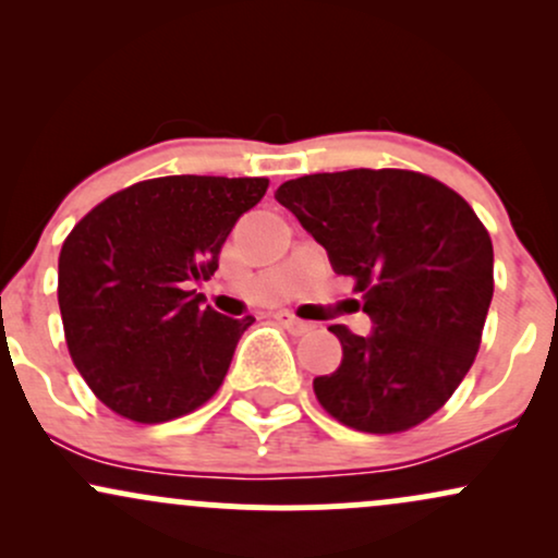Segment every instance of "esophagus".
<instances>
[{
  "label": "esophagus",
  "instance_id": "1",
  "mask_svg": "<svg viewBox=\"0 0 558 558\" xmlns=\"http://www.w3.org/2000/svg\"><path fill=\"white\" fill-rule=\"evenodd\" d=\"M275 319H278L286 330H291L293 336H304V332H310L312 328H315V325L306 323V319H299L296 315H291V312H278Z\"/></svg>",
  "mask_w": 558,
  "mask_h": 558
}]
</instances>
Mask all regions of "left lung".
Instances as JSON below:
<instances>
[{"mask_svg":"<svg viewBox=\"0 0 558 558\" xmlns=\"http://www.w3.org/2000/svg\"><path fill=\"white\" fill-rule=\"evenodd\" d=\"M354 278L373 332L330 325L336 373L315 377L325 412L360 433L390 435L451 399L483 341L493 243L475 209L414 170H343L286 181L275 194Z\"/></svg>","mask_w":558,"mask_h":558,"instance_id":"8db88e82","label":"left lung"}]
</instances>
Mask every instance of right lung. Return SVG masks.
<instances>
[{
	"label": "right lung",
	"mask_w": 558,
	"mask_h": 558,
	"mask_svg": "<svg viewBox=\"0 0 558 558\" xmlns=\"http://www.w3.org/2000/svg\"><path fill=\"white\" fill-rule=\"evenodd\" d=\"M267 178L168 175L107 196L70 230L57 301L73 364L120 417L157 425L207 403L252 315L202 306L235 220Z\"/></svg>",
	"instance_id": "1"
}]
</instances>
